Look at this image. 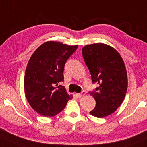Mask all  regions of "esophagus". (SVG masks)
<instances>
[{"label": "esophagus", "mask_w": 147, "mask_h": 147, "mask_svg": "<svg viewBox=\"0 0 147 147\" xmlns=\"http://www.w3.org/2000/svg\"><path fill=\"white\" fill-rule=\"evenodd\" d=\"M86 94V91H82L81 93H78V94H76V96H77L78 98H81Z\"/></svg>", "instance_id": "esophagus-1"}]
</instances>
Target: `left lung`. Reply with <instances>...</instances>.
Masks as SVG:
<instances>
[{"label": "left lung", "instance_id": "left-lung-1", "mask_svg": "<svg viewBox=\"0 0 147 147\" xmlns=\"http://www.w3.org/2000/svg\"><path fill=\"white\" fill-rule=\"evenodd\" d=\"M82 54L93 84H99L90 92L96 100L90 114L104 118L117 109L126 95L128 80L124 61L114 48L102 43L85 46Z\"/></svg>", "mask_w": 147, "mask_h": 147}]
</instances>
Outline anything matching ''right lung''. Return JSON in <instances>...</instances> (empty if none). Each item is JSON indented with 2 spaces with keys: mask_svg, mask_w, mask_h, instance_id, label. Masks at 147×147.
Listing matches in <instances>:
<instances>
[{
  "mask_svg": "<svg viewBox=\"0 0 147 147\" xmlns=\"http://www.w3.org/2000/svg\"><path fill=\"white\" fill-rule=\"evenodd\" d=\"M77 47L48 41L31 55L24 75V92L29 105L38 114L53 116L61 112L72 98L59 83L64 79L65 63Z\"/></svg>",
  "mask_w": 147,
  "mask_h": 147,
  "instance_id": "obj_1",
  "label": "right lung"
}]
</instances>
